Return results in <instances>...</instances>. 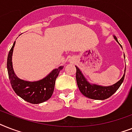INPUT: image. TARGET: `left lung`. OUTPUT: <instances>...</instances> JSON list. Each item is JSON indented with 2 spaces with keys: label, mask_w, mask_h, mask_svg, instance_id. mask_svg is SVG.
<instances>
[{
  "label": "left lung",
  "mask_w": 132,
  "mask_h": 132,
  "mask_svg": "<svg viewBox=\"0 0 132 132\" xmlns=\"http://www.w3.org/2000/svg\"><path fill=\"white\" fill-rule=\"evenodd\" d=\"M114 38L117 42H119L116 36H114ZM124 57H125V55H124ZM75 67L77 69L76 80L80 92L85 96L92 98V99H95V100H104L110 97L113 94H114L115 92L119 89V87L121 86L125 78V70L123 77L112 86H102L99 85L92 84L88 82L86 79L85 78V77L82 74L81 71L79 70V68L77 66H75Z\"/></svg>",
  "instance_id": "left-lung-1"
}]
</instances>
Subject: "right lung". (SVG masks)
<instances>
[{
    "mask_svg": "<svg viewBox=\"0 0 132 132\" xmlns=\"http://www.w3.org/2000/svg\"><path fill=\"white\" fill-rule=\"evenodd\" d=\"M15 44V41L9 51L7 62L9 80L14 92L24 100L33 104H38L48 100L53 92L56 78L64 67L60 66L54 69L41 80L27 81L20 79L15 75L12 65V54Z\"/></svg>",
    "mask_w": 132,
    "mask_h": 132,
    "instance_id": "right-lung-1",
    "label": "right lung"
}]
</instances>
